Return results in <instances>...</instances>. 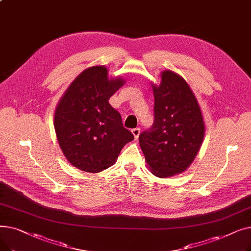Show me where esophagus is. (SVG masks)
Returning <instances> with one entry per match:
<instances>
[{
  "label": "esophagus",
  "mask_w": 251,
  "mask_h": 251,
  "mask_svg": "<svg viewBox=\"0 0 251 251\" xmlns=\"http://www.w3.org/2000/svg\"><path fill=\"white\" fill-rule=\"evenodd\" d=\"M131 132H132L134 138L137 139L138 136H139V134H140V128H134V129L131 130Z\"/></svg>",
  "instance_id": "esophagus-1"
}]
</instances>
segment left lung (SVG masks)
<instances>
[{"mask_svg": "<svg viewBox=\"0 0 251 251\" xmlns=\"http://www.w3.org/2000/svg\"><path fill=\"white\" fill-rule=\"evenodd\" d=\"M152 84L154 121L139 135V144L151 173L160 178L184 172L200 151L204 122L200 104L187 82L173 71Z\"/></svg>", "mask_w": 251, "mask_h": 251, "instance_id": "left-lung-1", "label": "left lung"}]
</instances>
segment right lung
Listing matches in <instances>:
<instances>
[{
	"label": "right lung",
	"mask_w": 251,
	"mask_h": 251,
	"mask_svg": "<svg viewBox=\"0 0 251 251\" xmlns=\"http://www.w3.org/2000/svg\"><path fill=\"white\" fill-rule=\"evenodd\" d=\"M124 83L120 77L109 79L104 66H94L79 74L60 100L54 120L56 135L66 159L75 168L101 172L134 139L123 127L120 113L109 103Z\"/></svg>",
	"instance_id": "obj_1"
}]
</instances>
